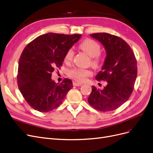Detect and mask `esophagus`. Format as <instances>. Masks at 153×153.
Segmentation results:
<instances>
[{
	"instance_id": "obj_1",
	"label": "esophagus",
	"mask_w": 153,
	"mask_h": 153,
	"mask_svg": "<svg viewBox=\"0 0 153 153\" xmlns=\"http://www.w3.org/2000/svg\"><path fill=\"white\" fill-rule=\"evenodd\" d=\"M82 85V83H78V82H73V85L74 86H81Z\"/></svg>"
}]
</instances>
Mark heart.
Masks as SVG:
<instances>
[{"label": "heart", "mask_w": 153, "mask_h": 153, "mask_svg": "<svg viewBox=\"0 0 153 153\" xmlns=\"http://www.w3.org/2000/svg\"><path fill=\"white\" fill-rule=\"evenodd\" d=\"M79 47L91 57V64L94 67L97 68L100 66L101 58L99 54L101 53V45L97 42L91 39H86L82 42ZM73 56L74 51L73 49H68L65 56V61L66 62L71 61ZM69 75L78 82H83L86 80L87 77L92 75V72L88 69L75 68L70 71Z\"/></svg>", "instance_id": "heart-1"}]
</instances>
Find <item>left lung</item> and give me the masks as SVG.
<instances>
[{"instance_id": "8db88e82", "label": "left lung", "mask_w": 153, "mask_h": 153, "mask_svg": "<svg viewBox=\"0 0 153 153\" xmlns=\"http://www.w3.org/2000/svg\"><path fill=\"white\" fill-rule=\"evenodd\" d=\"M103 45L106 52L97 80L106 81L102 90L92 86L88 98L91 106L101 111H110L128 101L137 75V61L132 49L125 40L107 33L90 35Z\"/></svg>"}]
</instances>
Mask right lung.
I'll return each mask as SVG.
<instances>
[{"label": "right lung", "mask_w": 153, "mask_h": 153, "mask_svg": "<svg viewBox=\"0 0 153 153\" xmlns=\"http://www.w3.org/2000/svg\"><path fill=\"white\" fill-rule=\"evenodd\" d=\"M81 36L48 33L36 37L24 49L18 64V85L31 108L46 113L62 102L73 87L72 81L65 78L56 83L51 78L52 73L59 68L66 52Z\"/></svg>", "instance_id": "add662e5"}]
</instances>
